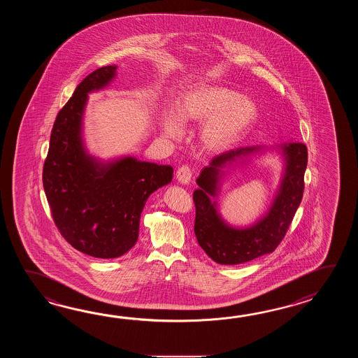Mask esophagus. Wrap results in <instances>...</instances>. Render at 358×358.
I'll return each instance as SVG.
<instances>
[{"instance_id":"obj_1","label":"esophagus","mask_w":358,"mask_h":358,"mask_svg":"<svg viewBox=\"0 0 358 358\" xmlns=\"http://www.w3.org/2000/svg\"><path fill=\"white\" fill-rule=\"evenodd\" d=\"M176 179L180 184H189L192 180V170L188 166H182V168L178 169L176 171Z\"/></svg>"}]
</instances>
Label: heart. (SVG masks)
Returning <instances> with one entry per match:
<instances>
[{"instance_id":"b5f03b06","label":"heart","mask_w":358,"mask_h":358,"mask_svg":"<svg viewBox=\"0 0 358 358\" xmlns=\"http://www.w3.org/2000/svg\"><path fill=\"white\" fill-rule=\"evenodd\" d=\"M259 117L253 99L217 84H197L182 92L176 103V115L165 113L162 130L176 141L182 127L202 122L199 141L206 150L220 152L228 150L247 133Z\"/></svg>"}]
</instances>
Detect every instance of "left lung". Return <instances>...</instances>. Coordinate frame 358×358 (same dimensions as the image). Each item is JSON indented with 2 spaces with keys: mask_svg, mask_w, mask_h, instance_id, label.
Wrapping results in <instances>:
<instances>
[{
  "mask_svg": "<svg viewBox=\"0 0 358 358\" xmlns=\"http://www.w3.org/2000/svg\"><path fill=\"white\" fill-rule=\"evenodd\" d=\"M267 150H275L282 156V178L277 194L259 221L248 227H234L220 216L217 205L224 169ZM306 168L307 147L293 141L275 147H241L215 156L201 171L196 180L198 188L193 192L194 233L206 255L220 265H239L275 251L301 205Z\"/></svg>",
  "mask_w": 358,
  "mask_h": 358,
  "instance_id": "1",
  "label": "left lung"
}]
</instances>
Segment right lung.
I'll list each match as a JSON object with an SVG mask.
<instances>
[{"label": "right lung", "instance_id": "obj_1", "mask_svg": "<svg viewBox=\"0 0 358 358\" xmlns=\"http://www.w3.org/2000/svg\"><path fill=\"white\" fill-rule=\"evenodd\" d=\"M116 65L85 76L55 120L43 166V188L56 227L78 251L116 259L137 243L141 213L155 190L173 180L170 165L122 156L103 161L83 138L88 94L106 88Z\"/></svg>", "mask_w": 358, "mask_h": 358}]
</instances>
